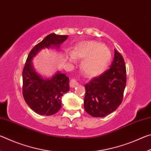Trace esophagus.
Segmentation results:
<instances>
[{"label": "esophagus", "instance_id": "34e87169", "mask_svg": "<svg viewBox=\"0 0 151 151\" xmlns=\"http://www.w3.org/2000/svg\"><path fill=\"white\" fill-rule=\"evenodd\" d=\"M69 84H70V87H72V88L75 87V86H77V85H78V82L76 81V79H75V78H72V79H71L70 81V83H69Z\"/></svg>", "mask_w": 151, "mask_h": 151}]
</instances>
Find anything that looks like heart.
Returning a JSON list of instances; mask_svg holds the SVG:
<instances>
[{
	"label": "heart",
	"instance_id": "obj_1",
	"mask_svg": "<svg viewBox=\"0 0 151 151\" xmlns=\"http://www.w3.org/2000/svg\"><path fill=\"white\" fill-rule=\"evenodd\" d=\"M70 61L74 58L84 59L82 68L86 75L96 76L103 73L111 59V52L109 48L103 43L93 41H85L79 43L74 48Z\"/></svg>",
	"mask_w": 151,
	"mask_h": 151
}]
</instances>
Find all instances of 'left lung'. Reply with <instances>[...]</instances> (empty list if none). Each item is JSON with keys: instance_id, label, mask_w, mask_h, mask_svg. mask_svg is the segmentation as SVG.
Wrapping results in <instances>:
<instances>
[{"instance_id": "8db88e82", "label": "left lung", "mask_w": 151, "mask_h": 151, "mask_svg": "<svg viewBox=\"0 0 151 151\" xmlns=\"http://www.w3.org/2000/svg\"><path fill=\"white\" fill-rule=\"evenodd\" d=\"M126 83L124 58L114 50L111 68L85 85L86 112L93 117H104L115 111L122 101Z\"/></svg>"}]
</instances>
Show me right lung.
Listing matches in <instances>:
<instances>
[{"label":"right lung","instance_id":"add662e5","mask_svg":"<svg viewBox=\"0 0 151 151\" xmlns=\"http://www.w3.org/2000/svg\"><path fill=\"white\" fill-rule=\"evenodd\" d=\"M68 35H47L30 50L22 70V95L27 104L40 115L50 116L60 109L61 98L69 91V78L58 72L51 78L44 79L35 72L32 58L42 48L56 47L65 41Z\"/></svg>","mask_w":151,"mask_h":151}]
</instances>
